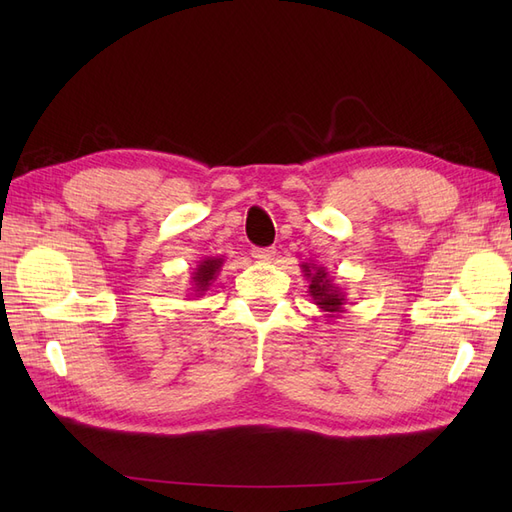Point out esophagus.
<instances>
[{
    "label": "esophagus",
    "mask_w": 512,
    "mask_h": 512,
    "mask_svg": "<svg viewBox=\"0 0 512 512\" xmlns=\"http://www.w3.org/2000/svg\"><path fill=\"white\" fill-rule=\"evenodd\" d=\"M252 256H254L258 262H269V260H273V256H275V247H254Z\"/></svg>",
    "instance_id": "obj_1"
}]
</instances>
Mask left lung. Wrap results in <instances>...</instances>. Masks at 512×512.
Masks as SVG:
<instances>
[{
	"instance_id": "1",
	"label": "left lung",
	"mask_w": 512,
	"mask_h": 512,
	"mask_svg": "<svg viewBox=\"0 0 512 512\" xmlns=\"http://www.w3.org/2000/svg\"><path fill=\"white\" fill-rule=\"evenodd\" d=\"M301 271L309 284V297L322 312H327V318H337L346 312V292L331 280L327 267L316 265V262H303Z\"/></svg>"
}]
</instances>
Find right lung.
<instances>
[{"label":"right lung","mask_w":512,"mask_h":512,"mask_svg":"<svg viewBox=\"0 0 512 512\" xmlns=\"http://www.w3.org/2000/svg\"><path fill=\"white\" fill-rule=\"evenodd\" d=\"M224 265V258L220 256H207L196 265L190 277V297H203V294L218 280V273Z\"/></svg>","instance_id":"right-lung-1"}]
</instances>
